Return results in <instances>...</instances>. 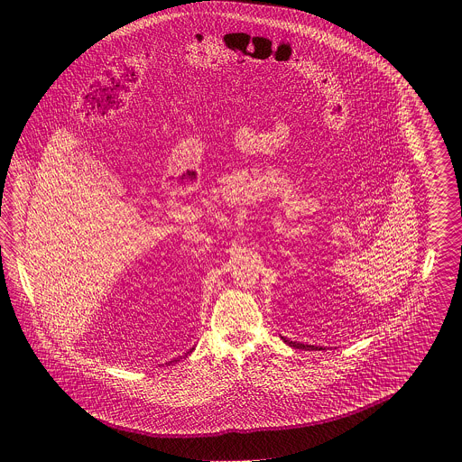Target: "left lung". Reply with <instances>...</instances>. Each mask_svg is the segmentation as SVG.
Wrapping results in <instances>:
<instances>
[{
  "mask_svg": "<svg viewBox=\"0 0 462 462\" xmlns=\"http://www.w3.org/2000/svg\"><path fill=\"white\" fill-rule=\"evenodd\" d=\"M284 339V343H287L289 346H292V348H300V350H322V348H319V346H311V345H303V343H296V341H289L286 337H282Z\"/></svg>",
  "mask_w": 462,
  "mask_h": 462,
  "instance_id": "8db88e82",
  "label": "left lung"
}]
</instances>
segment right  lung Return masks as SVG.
Masks as SVG:
<instances>
[{"label":"right lung","instance_id":"add662e5","mask_svg":"<svg viewBox=\"0 0 462 462\" xmlns=\"http://www.w3.org/2000/svg\"><path fill=\"white\" fill-rule=\"evenodd\" d=\"M192 350H194V348H192ZM192 350H190V352H192ZM190 352H189V353H190ZM189 353H187V355H189Z\"/></svg>","mask_w":462,"mask_h":462}]
</instances>
